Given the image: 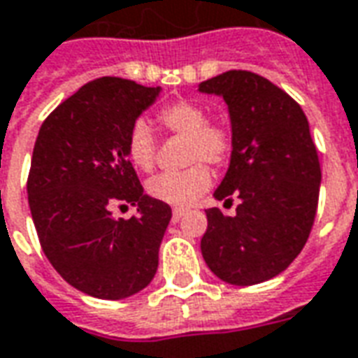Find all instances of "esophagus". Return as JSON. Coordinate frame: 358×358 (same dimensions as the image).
<instances>
[{
	"label": "esophagus",
	"instance_id": "esophagus-1",
	"mask_svg": "<svg viewBox=\"0 0 358 358\" xmlns=\"http://www.w3.org/2000/svg\"><path fill=\"white\" fill-rule=\"evenodd\" d=\"M186 213H187L186 209H180V207H176V209L172 211V221L178 222L180 219H182V217H184V215H186Z\"/></svg>",
	"mask_w": 358,
	"mask_h": 358
}]
</instances>
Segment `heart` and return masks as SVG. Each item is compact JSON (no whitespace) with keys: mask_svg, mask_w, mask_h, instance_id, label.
I'll return each mask as SVG.
<instances>
[{"mask_svg":"<svg viewBox=\"0 0 358 358\" xmlns=\"http://www.w3.org/2000/svg\"><path fill=\"white\" fill-rule=\"evenodd\" d=\"M207 110L196 102L176 101L162 106L159 122L176 136L187 137V162H196L182 172H162L145 184L149 197L169 205H189L211 186L213 166H224L231 161L234 139L231 127L207 122ZM157 137L147 122H136L126 139L127 159L137 171L151 172L157 162Z\"/></svg>","mask_w":358,"mask_h":358,"instance_id":"1","label":"heart"}]
</instances>
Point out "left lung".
Masks as SVG:
<instances>
[{
  "label": "left lung",
  "instance_id": "1",
  "mask_svg": "<svg viewBox=\"0 0 358 358\" xmlns=\"http://www.w3.org/2000/svg\"><path fill=\"white\" fill-rule=\"evenodd\" d=\"M229 106L232 149L215 199L236 215L207 209L205 264L224 283L248 287L273 279L301 254L318 209V151L302 108L262 75L232 69L199 83Z\"/></svg>",
  "mask_w": 358,
  "mask_h": 358
}]
</instances>
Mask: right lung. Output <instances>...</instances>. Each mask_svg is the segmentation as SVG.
<instances>
[{"mask_svg": "<svg viewBox=\"0 0 358 358\" xmlns=\"http://www.w3.org/2000/svg\"><path fill=\"white\" fill-rule=\"evenodd\" d=\"M161 87L101 77L83 85L40 127L27 182L40 246L77 291L122 301L153 281L172 209L143 194L126 139ZM138 215L116 220L114 206Z\"/></svg>", "mask_w": 358, "mask_h": 358, "instance_id": "1", "label": "right lung"}]
</instances>
